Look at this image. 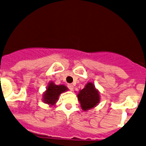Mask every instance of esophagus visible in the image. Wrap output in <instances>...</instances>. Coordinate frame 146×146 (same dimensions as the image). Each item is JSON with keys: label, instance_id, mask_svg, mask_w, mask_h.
<instances>
[{"label": "esophagus", "instance_id": "esophagus-1", "mask_svg": "<svg viewBox=\"0 0 146 146\" xmlns=\"http://www.w3.org/2000/svg\"><path fill=\"white\" fill-rule=\"evenodd\" d=\"M68 88L69 89H70V90H73V85H72V84H68Z\"/></svg>", "mask_w": 146, "mask_h": 146}]
</instances>
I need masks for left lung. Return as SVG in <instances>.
Here are the masks:
<instances>
[{
	"label": "left lung",
	"instance_id": "8db88e82",
	"mask_svg": "<svg viewBox=\"0 0 146 146\" xmlns=\"http://www.w3.org/2000/svg\"><path fill=\"white\" fill-rule=\"evenodd\" d=\"M78 99L83 111H87L97 106L100 101L99 93L92 83H88L78 94Z\"/></svg>",
	"mask_w": 146,
	"mask_h": 146
}]
</instances>
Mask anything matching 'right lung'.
I'll use <instances>...</instances> for the list:
<instances>
[{
  "label": "right lung",
  "mask_w": 146,
  "mask_h": 146,
  "mask_svg": "<svg viewBox=\"0 0 146 146\" xmlns=\"http://www.w3.org/2000/svg\"><path fill=\"white\" fill-rule=\"evenodd\" d=\"M68 88L63 85L57 86L53 82L49 83L47 87L46 91L43 94V100L46 103L50 105H54L57 102L60 93L66 91Z\"/></svg>",
  "instance_id": "1"
}]
</instances>
